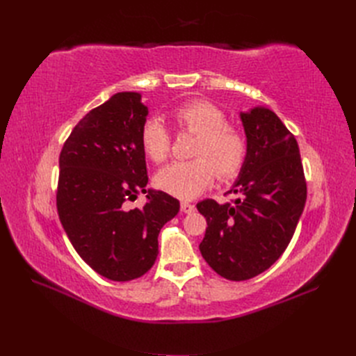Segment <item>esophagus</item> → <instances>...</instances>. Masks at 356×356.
Here are the masks:
<instances>
[{
  "mask_svg": "<svg viewBox=\"0 0 356 356\" xmlns=\"http://www.w3.org/2000/svg\"><path fill=\"white\" fill-rule=\"evenodd\" d=\"M181 211L184 212V213H193V212L196 211V207H195V204L188 203V202H182L181 203Z\"/></svg>",
  "mask_w": 356,
  "mask_h": 356,
  "instance_id": "esophagus-1",
  "label": "esophagus"
}]
</instances>
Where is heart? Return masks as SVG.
<instances>
[{"mask_svg":"<svg viewBox=\"0 0 356 356\" xmlns=\"http://www.w3.org/2000/svg\"><path fill=\"white\" fill-rule=\"evenodd\" d=\"M181 132L196 135L187 161H174L156 175L157 187L182 200L195 199L211 187L218 174L229 179L239 174L246 156L248 139L238 126L227 123V115L212 102L196 99L179 105L172 113ZM141 145L153 161L166 160L170 152V134L159 117H148L141 127Z\"/></svg>","mask_w":356,"mask_h":356,"instance_id":"heart-1","label":"heart"}]
</instances>
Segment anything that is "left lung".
<instances>
[{
    "label": "left lung",
    "mask_w": 356,
    "mask_h": 356,
    "mask_svg": "<svg viewBox=\"0 0 356 356\" xmlns=\"http://www.w3.org/2000/svg\"><path fill=\"white\" fill-rule=\"evenodd\" d=\"M248 156L229 193L232 203L199 202L208 227L202 257L229 281H246L284 254L305 209L307 187L294 135L272 110L241 113Z\"/></svg>",
    "instance_id": "8db88e82"
}]
</instances>
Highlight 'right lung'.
I'll return each instance as SVG.
<instances>
[{
    "label": "right lung",
    "mask_w": 356,
    "mask_h": 356,
    "mask_svg": "<svg viewBox=\"0 0 356 356\" xmlns=\"http://www.w3.org/2000/svg\"><path fill=\"white\" fill-rule=\"evenodd\" d=\"M148 108L136 92L113 95L72 129L59 156L56 207L74 250L96 273L117 282L141 277L159 254V233L179 202L147 190L141 127ZM147 194L143 210L127 202Z\"/></svg>",
    "instance_id": "obj_1"
}]
</instances>
